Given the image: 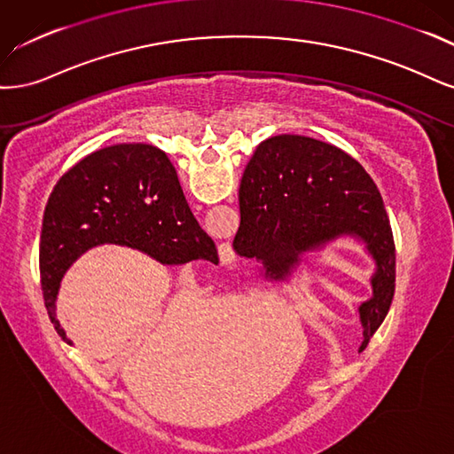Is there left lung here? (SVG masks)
I'll return each instance as SVG.
<instances>
[{
	"instance_id": "obj_1",
	"label": "left lung",
	"mask_w": 454,
	"mask_h": 454,
	"mask_svg": "<svg viewBox=\"0 0 454 454\" xmlns=\"http://www.w3.org/2000/svg\"><path fill=\"white\" fill-rule=\"evenodd\" d=\"M239 230L233 251L283 279L301 253L343 236L362 239L377 271L373 298L360 305L364 341L383 325L396 283V247L377 184L333 145L277 136L258 145L239 184Z\"/></svg>"
}]
</instances>
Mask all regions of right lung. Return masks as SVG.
<instances>
[{
	"label": "right lung",
	"instance_id": "obj_1",
	"mask_svg": "<svg viewBox=\"0 0 454 454\" xmlns=\"http://www.w3.org/2000/svg\"><path fill=\"white\" fill-rule=\"evenodd\" d=\"M119 243L164 264L218 262L213 239L190 211L166 153L124 143L82 158L56 183L43 213L39 271L43 300L58 335L54 301L62 275L90 247Z\"/></svg>",
	"mask_w": 454,
	"mask_h": 454
}]
</instances>
